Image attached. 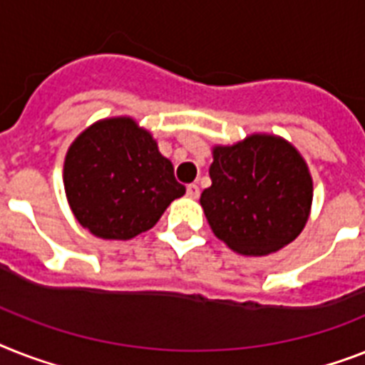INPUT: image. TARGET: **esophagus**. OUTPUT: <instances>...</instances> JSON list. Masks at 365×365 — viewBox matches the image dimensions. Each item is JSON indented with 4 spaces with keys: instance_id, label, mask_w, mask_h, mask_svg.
<instances>
[{
    "instance_id": "34e87169",
    "label": "esophagus",
    "mask_w": 365,
    "mask_h": 365,
    "mask_svg": "<svg viewBox=\"0 0 365 365\" xmlns=\"http://www.w3.org/2000/svg\"><path fill=\"white\" fill-rule=\"evenodd\" d=\"M187 197L189 198H198V197H200V189H198L197 183H189V185H187Z\"/></svg>"
}]
</instances>
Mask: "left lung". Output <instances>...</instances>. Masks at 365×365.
Returning a JSON list of instances; mask_svg holds the SVG:
<instances>
[{
	"label": "left lung",
	"instance_id": "1",
	"mask_svg": "<svg viewBox=\"0 0 365 365\" xmlns=\"http://www.w3.org/2000/svg\"><path fill=\"white\" fill-rule=\"evenodd\" d=\"M212 153V185L200 206L221 242L240 255L262 257L298 238L309 217L313 180L292 144L251 135Z\"/></svg>",
	"mask_w": 365,
	"mask_h": 365
}]
</instances>
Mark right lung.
Masks as SVG:
<instances>
[{
	"instance_id": "obj_1",
	"label": "right lung",
	"mask_w": 365,
	"mask_h": 365,
	"mask_svg": "<svg viewBox=\"0 0 365 365\" xmlns=\"http://www.w3.org/2000/svg\"><path fill=\"white\" fill-rule=\"evenodd\" d=\"M63 185L76 221L103 240L146 232L185 192L133 118H106L80 133L65 155Z\"/></svg>"
}]
</instances>
